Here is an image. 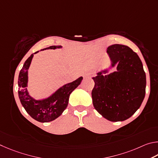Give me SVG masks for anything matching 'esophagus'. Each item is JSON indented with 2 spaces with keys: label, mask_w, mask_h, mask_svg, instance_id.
<instances>
[{
  "label": "esophagus",
  "mask_w": 158,
  "mask_h": 158,
  "mask_svg": "<svg viewBox=\"0 0 158 158\" xmlns=\"http://www.w3.org/2000/svg\"><path fill=\"white\" fill-rule=\"evenodd\" d=\"M91 76H92V74L91 73H86L84 75V77H89Z\"/></svg>",
  "instance_id": "1"
}]
</instances>
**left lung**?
Instances as JSON below:
<instances>
[{
  "label": "left lung",
  "mask_w": 158,
  "mask_h": 158,
  "mask_svg": "<svg viewBox=\"0 0 158 158\" xmlns=\"http://www.w3.org/2000/svg\"><path fill=\"white\" fill-rule=\"evenodd\" d=\"M111 67L116 71L106 74L101 71L92 79V92L94 108L110 121H123L139 108L146 93V73L136 52L128 46L113 44L107 48Z\"/></svg>",
  "instance_id": "obj_1"
}]
</instances>
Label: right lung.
<instances>
[{
    "mask_svg": "<svg viewBox=\"0 0 158 158\" xmlns=\"http://www.w3.org/2000/svg\"><path fill=\"white\" fill-rule=\"evenodd\" d=\"M61 48H62L61 46H51L48 48L41 49V51ZM38 52H35L34 54ZM34 54H32L27 58L19 73L18 80L19 97L22 106L30 117L39 122H49L59 117L64 111L68 106L69 96L81 83L83 77H80L76 81L63 85L47 98L42 100H36L30 96L27 89V81H28L27 71Z\"/></svg>",
    "mask_w": 158,
    "mask_h": 158,
    "instance_id": "1",
    "label": "right lung"
}]
</instances>
